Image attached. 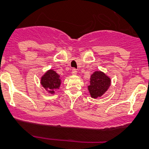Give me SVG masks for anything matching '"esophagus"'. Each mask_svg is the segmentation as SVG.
<instances>
[{"mask_svg":"<svg viewBox=\"0 0 149 149\" xmlns=\"http://www.w3.org/2000/svg\"><path fill=\"white\" fill-rule=\"evenodd\" d=\"M77 73V71L76 69L73 68L72 70V74H73V75H76Z\"/></svg>","mask_w":149,"mask_h":149,"instance_id":"34e87169","label":"esophagus"}]
</instances>
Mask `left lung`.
<instances>
[{"mask_svg":"<svg viewBox=\"0 0 149 149\" xmlns=\"http://www.w3.org/2000/svg\"><path fill=\"white\" fill-rule=\"evenodd\" d=\"M89 83L88 89L91 96L96 98L106 92L111 85V80L103 72L96 71L91 75Z\"/></svg>","mask_w":149,"mask_h":149,"instance_id":"left-lung-1","label":"left lung"}]
</instances>
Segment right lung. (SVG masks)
<instances>
[{
    "label": "right lung",
    "mask_w": 149,
    "mask_h": 149,
    "mask_svg": "<svg viewBox=\"0 0 149 149\" xmlns=\"http://www.w3.org/2000/svg\"><path fill=\"white\" fill-rule=\"evenodd\" d=\"M41 84L44 88L47 89L50 93H54L55 89H58L61 84L60 76L55 71L49 70L42 77Z\"/></svg>",
    "instance_id": "obj_1"
}]
</instances>
